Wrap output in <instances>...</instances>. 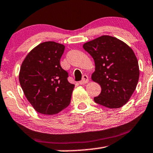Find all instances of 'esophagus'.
I'll use <instances>...</instances> for the list:
<instances>
[{"mask_svg": "<svg viewBox=\"0 0 153 153\" xmlns=\"http://www.w3.org/2000/svg\"><path fill=\"white\" fill-rule=\"evenodd\" d=\"M89 81V79H88V76L87 75H83L82 76V79L81 81H79V84L80 85H84V84H86Z\"/></svg>", "mask_w": 153, "mask_h": 153, "instance_id": "esophagus-1", "label": "esophagus"}]
</instances>
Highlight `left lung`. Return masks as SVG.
I'll list each match as a JSON object with an SVG mask.
<instances>
[{"label": "left lung", "instance_id": "1", "mask_svg": "<svg viewBox=\"0 0 153 153\" xmlns=\"http://www.w3.org/2000/svg\"><path fill=\"white\" fill-rule=\"evenodd\" d=\"M95 61L92 79L101 87L95 102L109 109L120 108L128 101L139 78L134 51L115 37L102 36L83 45Z\"/></svg>", "mask_w": 153, "mask_h": 153}]
</instances>
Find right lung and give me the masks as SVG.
I'll list each match as a JSON object with an SVG mask.
<instances>
[{
	"label": "right lung",
	"instance_id": "add662e5",
	"mask_svg": "<svg viewBox=\"0 0 153 153\" xmlns=\"http://www.w3.org/2000/svg\"><path fill=\"white\" fill-rule=\"evenodd\" d=\"M65 47L46 42L36 47L22 62L19 80L25 96L38 112L52 115L71 102L74 85L68 82V74L60 60Z\"/></svg>",
	"mask_w": 153,
	"mask_h": 153
}]
</instances>
